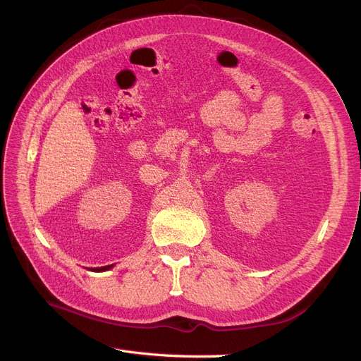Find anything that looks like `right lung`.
<instances>
[{
    "label": "right lung",
    "instance_id": "add662e5",
    "mask_svg": "<svg viewBox=\"0 0 361 361\" xmlns=\"http://www.w3.org/2000/svg\"><path fill=\"white\" fill-rule=\"evenodd\" d=\"M113 265H108V267H101V268H94L93 271H106V269H110Z\"/></svg>",
    "mask_w": 361,
    "mask_h": 361
}]
</instances>
